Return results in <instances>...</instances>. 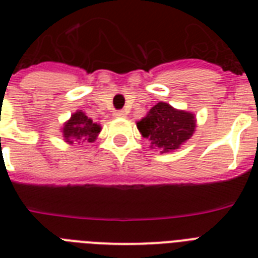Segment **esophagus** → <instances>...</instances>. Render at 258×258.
I'll use <instances>...</instances> for the list:
<instances>
[{
    "mask_svg": "<svg viewBox=\"0 0 258 258\" xmlns=\"http://www.w3.org/2000/svg\"><path fill=\"white\" fill-rule=\"evenodd\" d=\"M113 116H115V117H124L125 112H124V111H115V112H113Z\"/></svg>",
    "mask_w": 258,
    "mask_h": 258,
    "instance_id": "esophagus-1",
    "label": "esophagus"
}]
</instances>
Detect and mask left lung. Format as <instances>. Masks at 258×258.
I'll use <instances>...</instances> for the list:
<instances>
[{"label": "left lung", "instance_id": "left-lung-1", "mask_svg": "<svg viewBox=\"0 0 258 258\" xmlns=\"http://www.w3.org/2000/svg\"><path fill=\"white\" fill-rule=\"evenodd\" d=\"M196 123L194 113L175 109L167 103L159 101L146 117L138 121L137 127L142 137L151 142L153 149H159L161 153H171L192 137Z\"/></svg>", "mask_w": 258, "mask_h": 258}]
</instances>
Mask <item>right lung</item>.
<instances>
[{
  "instance_id": "1",
  "label": "right lung",
  "mask_w": 258,
  "mask_h": 258,
  "mask_svg": "<svg viewBox=\"0 0 258 258\" xmlns=\"http://www.w3.org/2000/svg\"><path fill=\"white\" fill-rule=\"evenodd\" d=\"M100 125L93 123L92 119H89L83 111H78L64 124L61 133L62 137L66 138V142L68 143H75V142L92 143L100 133Z\"/></svg>"
}]
</instances>
